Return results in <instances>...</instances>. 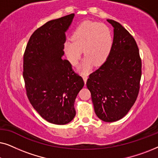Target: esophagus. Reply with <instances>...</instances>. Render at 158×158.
I'll return each instance as SVG.
<instances>
[{"label": "esophagus", "instance_id": "obj_1", "mask_svg": "<svg viewBox=\"0 0 158 158\" xmlns=\"http://www.w3.org/2000/svg\"><path fill=\"white\" fill-rule=\"evenodd\" d=\"M83 81H84V83H85V84L86 83V81H87V80H88L87 75H83Z\"/></svg>", "mask_w": 158, "mask_h": 158}]
</instances>
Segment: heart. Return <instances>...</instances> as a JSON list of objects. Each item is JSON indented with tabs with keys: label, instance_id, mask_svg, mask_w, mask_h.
<instances>
[{
	"label": "heart",
	"instance_id": "b5f03b06",
	"mask_svg": "<svg viewBox=\"0 0 158 158\" xmlns=\"http://www.w3.org/2000/svg\"><path fill=\"white\" fill-rule=\"evenodd\" d=\"M113 46V35L109 27L95 21H83L73 31L72 42L67 41L64 49L71 64L75 65L81 57L85 56L79 66L81 73H88L92 66L104 63Z\"/></svg>",
	"mask_w": 158,
	"mask_h": 158
}]
</instances>
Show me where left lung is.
<instances>
[{"label":"left lung","instance_id":"1","mask_svg":"<svg viewBox=\"0 0 158 158\" xmlns=\"http://www.w3.org/2000/svg\"><path fill=\"white\" fill-rule=\"evenodd\" d=\"M107 21L114 27L111 51L104 63L89 75L86 85L96 116L113 122L124 117L137 98L142 62L133 36L117 21Z\"/></svg>","mask_w":158,"mask_h":158}]
</instances>
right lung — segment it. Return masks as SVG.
<instances>
[{
    "instance_id": "1",
    "label": "right lung",
    "mask_w": 158,
    "mask_h": 158,
    "mask_svg": "<svg viewBox=\"0 0 158 158\" xmlns=\"http://www.w3.org/2000/svg\"><path fill=\"white\" fill-rule=\"evenodd\" d=\"M74 16L71 14L51 20L36 29L23 55L28 98L39 114L54 124H66L73 119L75 98L84 85L70 62L62 59L65 32Z\"/></svg>"
}]
</instances>
